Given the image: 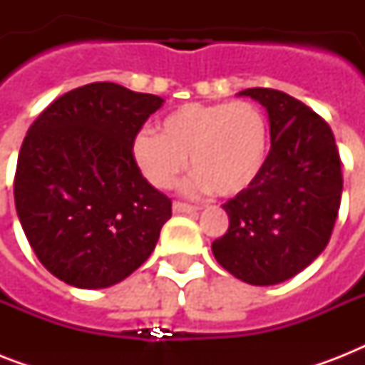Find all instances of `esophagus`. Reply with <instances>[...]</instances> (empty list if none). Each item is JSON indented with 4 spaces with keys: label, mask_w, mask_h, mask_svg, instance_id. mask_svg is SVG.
<instances>
[{
    "label": "esophagus",
    "mask_w": 365,
    "mask_h": 365,
    "mask_svg": "<svg viewBox=\"0 0 365 365\" xmlns=\"http://www.w3.org/2000/svg\"><path fill=\"white\" fill-rule=\"evenodd\" d=\"M172 210L176 212V214H197L199 208L193 205H185V202H174V205H172Z\"/></svg>",
    "instance_id": "esophagus-1"
}]
</instances>
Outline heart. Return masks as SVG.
<instances>
[{
    "mask_svg": "<svg viewBox=\"0 0 365 365\" xmlns=\"http://www.w3.org/2000/svg\"><path fill=\"white\" fill-rule=\"evenodd\" d=\"M134 163L153 187L168 189L189 165L187 193L237 197L265 170L269 125L250 102L183 104L159 121V134L143 130L132 143Z\"/></svg>",
    "mask_w": 365,
    "mask_h": 365,
    "instance_id": "b5f03b06",
    "label": "heart"
}]
</instances>
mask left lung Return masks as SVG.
I'll return each instance as SVG.
<instances>
[{
  "label": "left lung",
  "mask_w": 365,
  "mask_h": 365,
  "mask_svg": "<svg viewBox=\"0 0 365 365\" xmlns=\"http://www.w3.org/2000/svg\"><path fill=\"white\" fill-rule=\"evenodd\" d=\"M239 96L269 113L271 151L259 180L223 205L229 229L212 252L242 282L272 286L295 277L328 246L343 193L341 159L329 125L303 102L261 87Z\"/></svg>",
  "instance_id": "1"
}]
</instances>
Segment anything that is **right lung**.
Listing matches in <instances>:
<instances>
[{"mask_svg":"<svg viewBox=\"0 0 365 365\" xmlns=\"http://www.w3.org/2000/svg\"><path fill=\"white\" fill-rule=\"evenodd\" d=\"M163 102L91 83L54 100L26 134L16 214L37 259L66 284L113 286L155 250L172 202L142 176L132 143Z\"/></svg>","mask_w":365,"mask_h":365,"instance_id":"right-lung-1","label":"right lung"}]
</instances>
